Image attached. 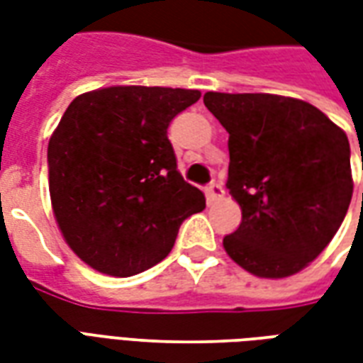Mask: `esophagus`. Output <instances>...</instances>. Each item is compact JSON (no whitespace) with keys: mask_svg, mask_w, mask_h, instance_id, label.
I'll return each instance as SVG.
<instances>
[{"mask_svg":"<svg viewBox=\"0 0 363 363\" xmlns=\"http://www.w3.org/2000/svg\"><path fill=\"white\" fill-rule=\"evenodd\" d=\"M225 196V190L221 186L220 182H212L210 186H208V198L210 200H221V198Z\"/></svg>","mask_w":363,"mask_h":363,"instance_id":"1","label":"esophagus"}]
</instances>
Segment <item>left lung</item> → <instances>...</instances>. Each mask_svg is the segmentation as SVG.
<instances>
[{
  "label": "left lung",
  "mask_w": 363,
  "mask_h": 363,
  "mask_svg": "<svg viewBox=\"0 0 363 363\" xmlns=\"http://www.w3.org/2000/svg\"><path fill=\"white\" fill-rule=\"evenodd\" d=\"M229 134V194L243 220L223 247L260 278L303 270L340 228L352 200L350 143L313 104L270 93H206ZM363 202V194H362Z\"/></svg>",
  "instance_id": "8db88e82"
}]
</instances>
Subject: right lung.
Segmentation results:
<instances>
[{
    "label": "right lung",
    "instance_id": "add662e5",
    "mask_svg": "<svg viewBox=\"0 0 363 363\" xmlns=\"http://www.w3.org/2000/svg\"><path fill=\"white\" fill-rule=\"evenodd\" d=\"M196 89L116 85L75 96L48 142L52 210L72 251L108 276H134L171 252L206 208L167 138Z\"/></svg>",
    "mask_w": 363,
    "mask_h": 363
}]
</instances>
